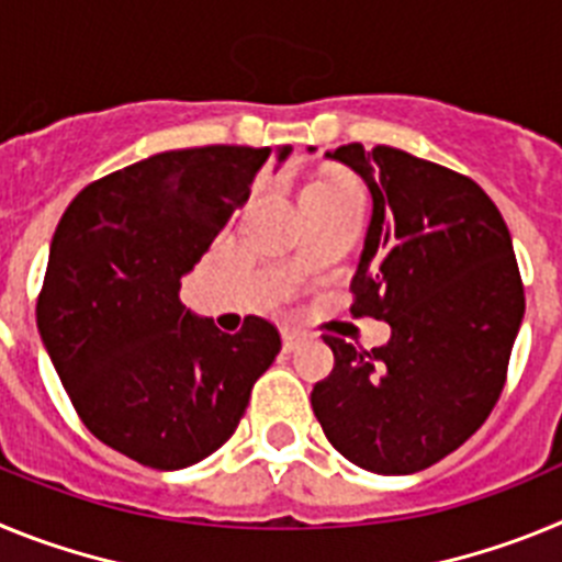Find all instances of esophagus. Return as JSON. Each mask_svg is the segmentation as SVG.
Returning a JSON list of instances; mask_svg holds the SVG:
<instances>
[{
	"instance_id": "1",
	"label": "esophagus",
	"mask_w": 562,
	"mask_h": 562,
	"mask_svg": "<svg viewBox=\"0 0 562 562\" xmlns=\"http://www.w3.org/2000/svg\"><path fill=\"white\" fill-rule=\"evenodd\" d=\"M281 342H284L286 355H292V351H297L301 346H304L306 335H304V331H297V329H284V331H281Z\"/></svg>"
}]
</instances>
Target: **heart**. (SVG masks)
Segmentation results:
<instances>
[{"instance_id": "b5f03b06", "label": "heart", "mask_w": 562, "mask_h": 562, "mask_svg": "<svg viewBox=\"0 0 562 562\" xmlns=\"http://www.w3.org/2000/svg\"><path fill=\"white\" fill-rule=\"evenodd\" d=\"M306 193H360L357 186L346 177H326V180H317L306 188Z\"/></svg>"}]
</instances>
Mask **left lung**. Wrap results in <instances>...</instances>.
<instances>
[{"instance_id": "left-lung-1", "label": "left lung", "mask_w": 562, "mask_h": 562, "mask_svg": "<svg viewBox=\"0 0 562 562\" xmlns=\"http://www.w3.org/2000/svg\"><path fill=\"white\" fill-rule=\"evenodd\" d=\"M326 160L371 193L351 312L385 321L391 340L360 351L326 335L335 369L312 411L351 464L408 475L461 448L498 402L526 310L513 238L493 200L450 168L360 143Z\"/></svg>"}]
</instances>
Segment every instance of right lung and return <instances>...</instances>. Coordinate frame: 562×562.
<instances>
[{
  "label": "right lung",
  "mask_w": 562,
  "mask_h": 562,
  "mask_svg": "<svg viewBox=\"0 0 562 562\" xmlns=\"http://www.w3.org/2000/svg\"><path fill=\"white\" fill-rule=\"evenodd\" d=\"M292 148L151 154L69 202L49 245L36 324L78 416L117 453L182 470L220 450L272 366L265 317L225 335L180 301L182 276L231 227L250 182Z\"/></svg>",
  "instance_id": "obj_1"
}]
</instances>
